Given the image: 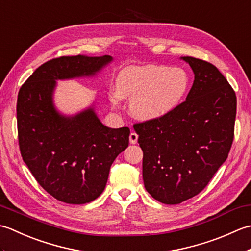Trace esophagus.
Masks as SVG:
<instances>
[{"instance_id":"34e87169","label":"esophagus","mask_w":251,"mask_h":251,"mask_svg":"<svg viewBox=\"0 0 251 251\" xmlns=\"http://www.w3.org/2000/svg\"><path fill=\"white\" fill-rule=\"evenodd\" d=\"M129 141H130L131 145H136V143H137V141H138V135L136 134L135 131H132L131 134L129 135Z\"/></svg>"}]
</instances>
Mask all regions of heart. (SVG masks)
<instances>
[{"label":"heart","instance_id":"b5f03b06","mask_svg":"<svg viewBox=\"0 0 251 251\" xmlns=\"http://www.w3.org/2000/svg\"><path fill=\"white\" fill-rule=\"evenodd\" d=\"M116 93L111 101L132 99L130 111L145 122L162 120L183 102L190 88V78L182 68L161 65L130 66L123 69L115 79Z\"/></svg>","mask_w":251,"mask_h":251}]
</instances>
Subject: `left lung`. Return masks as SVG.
I'll list each match as a JSON object with an SVG mask.
<instances>
[{
	"mask_svg": "<svg viewBox=\"0 0 251 251\" xmlns=\"http://www.w3.org/2000/svg\"><path fill=\"white\" fill-rule=\"evenodd\" d=\"M193 85L172 114L134 125L143 151L142 177L153 199L177 205L205 189L230 152L236 116L233 88L211 63L180 57Z\"/></svg>",
	"mask_w": 251,
	"mask_h": 251,
	"instance_id": "obj_1",
	"label": "left lung"
}]
</instances>
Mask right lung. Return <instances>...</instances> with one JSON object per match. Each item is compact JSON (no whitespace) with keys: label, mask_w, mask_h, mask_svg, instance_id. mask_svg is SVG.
Wrapping results in <instances>:
<instances>
[{"label":"right lung","mask_w":251,"mask_h":251,"mask_svg":"<svg viewBox=\"0 0 251 251\" xmlns=\"http://www.w3.org/2000/svg\"><path fill=\"white\" fill-rule=\"evenodd\" d=\"M112 61L109 55L56 58L37 68L18 93L21 156L42 188L67 204H86L102 193L112 163L128 147L130 130L103 125L95 102L63 114L54 101L57 81L95 77Z\"/></svg>","instance_id":"obj_1"}]
</instances>
